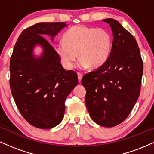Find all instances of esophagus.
Here are the masks:
<instances>
[{
  "label": "esophagus",
  "mask_w": 154,
  "mask_h": 154,
  "mask_svg": "<svg viewBox=\"0 0 154 154\" xmlns=\"http://www.w3.org/2000/svg\"><path fill=\"white\" fill-rule=\"evenodd\" d=\"M77 76H78V81L79 82H81V79H82V77L83 75L82 73H78L77 74Z\"/></svg>",
  "instance_id": "esophagus-1"
}]
</instances>
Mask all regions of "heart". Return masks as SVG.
<instances>
[{
	"mask_svg": "<svg viewBox=\"0 0 154 154\" xmlns=\"http://www.w3.org/2000/svg\"><path fill=\"white\" fill-rule=\"evenodd\" d=\"M111 48L112 38L106 29L75 25L63 34V41L58 42L54 50L62 66L71 70L78 56L79 68L101 66L109 59Z\"/></svg>",
	"mask_w": 154,
	"mask_h": 154,
	"instance_id": "heart-1",
	"label": "heart"
}]
</instances>
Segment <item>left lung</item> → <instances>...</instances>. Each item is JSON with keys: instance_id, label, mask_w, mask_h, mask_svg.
Returning <instances> with one entry per match:
<instances>
[{"instance_id": "8db88e82", "label": "left lung", "mask_w": 154, "mask_h": 154, "mask_svg": "<svg viewBox=\"0 0 154 154\" xmlns=\"http://www.w3.org/2000/svg\"><path fill=\"white\" fill-rule=\"evenodd\" d=\"M103 21L113 32L110 56L101 66L83 76L81 82L92 119L112 128L127 119L138 98L143 64L135 38L115 19Z\"/></svg>"}]
</instances>
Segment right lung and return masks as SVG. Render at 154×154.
I'll return each mask as SVG.
<instances>
[{"mask_svg": "<svg viewBox=\"0 0 154 154\" xmlns=\"http://www.w3.org/2000/svg\"><path fill=\"white\" fill-rule=\"evenodd\" d=\"M64 22H41L23 30L14 48L10 59V88L23 117L31 125L51 129L61 122L66 97L78 84L75 71L66 70L48 40L63 27ZM43 47L40 57L33 48Z\"/></svg>", "mask_w": 154, "mask_h": 154, "instance_id": "1", "label": "right lung"}]
</instances>
